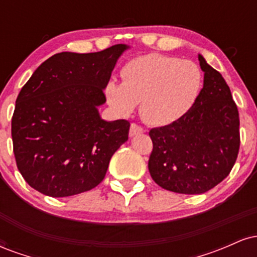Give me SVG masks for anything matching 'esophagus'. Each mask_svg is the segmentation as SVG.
<instances>
[{"instance_id":"esophagus-1","label":"esophagus","mask_w":257,"mask_h":257,"mask_svg":"<svg viewBox=\"0 0 257 257\" xmlns=\"http://www.w3.org/2000/svg\"><path fill=\"white\" fill-rule=\"evenodd\" d=\"M144 132L145 131H144L143 126L137 124V123H132L131 129H129V137L133 138V137H135V135L141 134V133H144Z\"/></svg>"}]
</instances>
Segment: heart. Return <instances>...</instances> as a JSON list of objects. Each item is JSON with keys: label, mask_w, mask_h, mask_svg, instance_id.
<instances>
[{"label": "heart", "mask_w": 257, "mask_h": 257, "mask_svg": "<svg viewBox=\"0 0 257 257\" xmlns=\"http://www.w3.org/2000/svg\"><path fill=\"white\" fill-rule=\"evenodd\" d=\"M122 83L114 79L105 88L108 104L119 113H131L140 104L143 119L167 125L185 116L202 89L198 65L164 54H146L123 66Z\"/></svg>", "instance_id": "heart-1"}]
</instances>
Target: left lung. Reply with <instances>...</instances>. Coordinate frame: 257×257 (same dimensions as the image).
Instances as JSON below:
<instances>
[{"instance_id": "obj_1", "label": "left lung", "mask_w": 257, "mask_h": 257, "mask_svg": "<svg viewBox=\"0 0 257 257\" xmlns=\"http://www.w3.org/2000/svg\"><path fill=\"white\" fill-rule=\"evenodd\" d=\"M204 84L191 110L153 128L149 170L162 188L182 194L211 190L231 173L240 145L239 113L219 71L198 55Z\"/></svg>"}]
</instances>
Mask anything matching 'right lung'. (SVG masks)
Instances as JSON below:
<instances>
[{
  "label": "right lung",
  "instance_id": "1",
  "mask_svg": "<svg viewBox=\"0 0 257 257\" xmlns=\"http://www.w3.org/2000/svg\"><path fill=\"white\" fill-rule=\"evenodd\" d=\"M128 48L63 52L37 67L20 90L12 117L17 167L25 181L51 197L96 187L114 152L128 140L131 123L106 122L98 106L117 59Z\"/></svg>",
  "mask_w": 257,
  "mask_h": 257
}]
</instances>
